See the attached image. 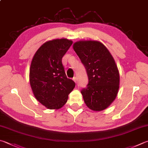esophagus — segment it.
I'll use <instances>...</instances> for the list:
<instances>
[{
  "label": "esophagus",
  "mask_w": 148,
  "mask_h": 148,
  "mask_svg": "<svg viewBox=\"0 0 148 148\" xmlns=\"http://www.w3.org/2000/svg\"><path fill=\"white\" fill-rule=\"evenodd\" d=\"M73 80H74V81H75V82H77V77H74L73 78Z\"/></svg>",
  "instance_id": "34e87169"
}]
</instances>
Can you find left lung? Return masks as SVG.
Masks as SVG:
<instances>
[{
	"instance_id": "left-lung-1",
	"label": "left lung",
	"mask_w": 148,
	"mask_h": 148,
	"mask_svg": "<svg viewBox=\"0 0 148 148\" xmlns=\"http://www.w3.org/2000/svg\"><path fill=\"white\" fill-rule=\"evenodd\" d=\"M73 49L88 77V85L81 90L84 102L91 110H105L115 99L119 88V73L112 55L98 41L77 42Z\"/></svg>"
}]
</instances>
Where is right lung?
<instances>
[{"instance_id": "obj_1", "label": "right lung", "mask_w": 148, "mask_h": 148, "mask_svg": "<svg viewBox=\"0 0 148 148\" xmlns=\"http://www.w3.org/2000/svg\"><path fill=\"white\" fill-rule=\"evenodd\" d=\"M73 42L66 38L49 40L35 53L29 69V82L38 101L50 110L64 105L75 83L67 77L62 58Z\"/></svg>"}]
</instances>
